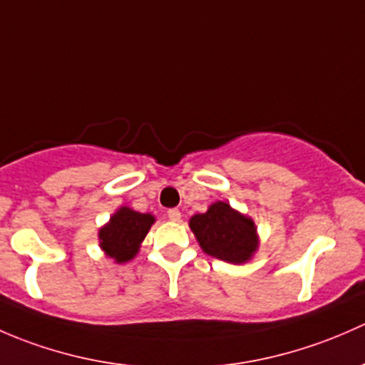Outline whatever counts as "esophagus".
<instances>
[{
    "mask_svg": "<svg viewBox=\"0 0 365 365\" xmlns=\"http://www.w3.org/2000/svg\"><path fill=\"white\" fill-rule=\"evenodd\" d=\"M167 217L170 221H178V223H179V221H181V210H179V209H168L167 210Z\"/></svg>",
    "mask_w": 365,
    "mask_h": 365,
    "instance_id": "esophagus-1",
    "label": "esophagus"
}]
</instances>
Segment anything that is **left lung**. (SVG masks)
<instances>
[{
    "label": "left lung",
    "mask_w": 365,
    "mask_h": 365,
    "mask_svg": "<svg viewBox=\"0 0 365 365\" xmlns=\"http://www.w3.org/2000/svg\"><path fill=\"white\" fill-rule=\"evenodd\" d=\"M190 228L204 253L228 264H246L260 247L255 221L223 200L191 216Z\"/></svg>",
    "instance_id": "1"
}]
</instances>
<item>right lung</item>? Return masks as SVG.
Returning <instances> with one entry per match:
<instances>
[{"instance_id":"add662e5","label":"right lung","mask_w":365,"mask_h":365,"mask_svg":"<svg viewBox=\"0 0 365 365\" xmlns=\"http://www.w3.org/2000/svg\"><path fill=\"white\" fill-rule=\"evenodd\" d=\"M155 221L156 217L151 212H138L123 205L98 230L100 250L114 264L133 260Z\"/></svg>"}]
</instances>
